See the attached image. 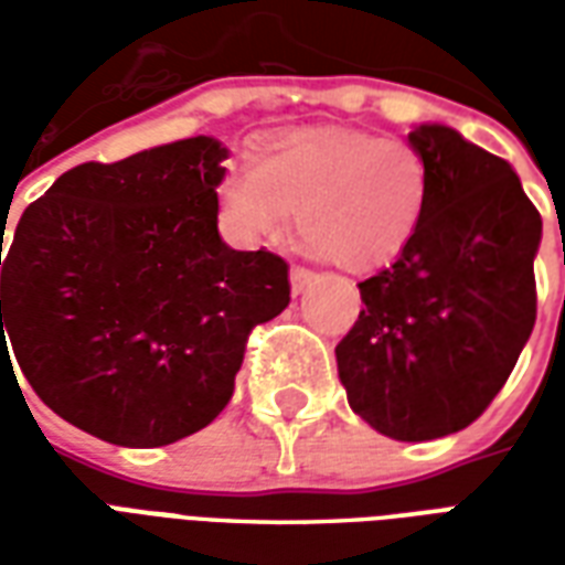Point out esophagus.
Returning <instances> with one entry per match:
<instances>
[{"instance_id": "1", "label": "esophagus", "mask_w": 565, "mask_h": 565, "mask_svg": "<svg viewBox=\"0 0 565 565\" xmlns=\"http://www.w3.org/2000/svg\"><path fill=\"white\" fill-rule=\"evenodd\" d=\"M311 278H315V271L302 269V266H294V269H290V290H294V296L302 294L308 284H311Z\"/></svg>"}]
</instances>
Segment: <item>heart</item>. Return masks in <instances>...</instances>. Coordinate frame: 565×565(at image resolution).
Masks as SVG:
<instances>
[{"label": "heart", "instance_id": "1", "mask_svg": "<svg viewBox=\"0 0 565 565\" xmlns=\"http://www.w3.org/2000/svg\"><path fill=\"white\" fill-rule=\"evenodd\" d=\"M221 211L242 242L294 230L308 254L344 271H375L415 242L429 205L417 145L369 129H281L247 148V172H226Z\"/></svg>", "mask_w": 565, "mask_h": 565}]
</instances>
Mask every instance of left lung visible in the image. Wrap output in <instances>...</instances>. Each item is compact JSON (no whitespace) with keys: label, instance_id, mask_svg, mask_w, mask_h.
<instances>
[{"label":"left lung","instance_id":"obj_1","mask_svg":"<svg viewBox=\"0 0 565 565\" xmlns=\"http://www.w3.org/2000/svg\"><path fill=\"white\" fill-rule=\"evenodd\" d=\"M429 166L415 242L360 287L363 311L335 344L348 403L381 436L460 433L509 381L535 323L542 217L521 178L445 124L408 132Z\"/></svg>","mask_w":565,"mask_h":565}]
</instances>
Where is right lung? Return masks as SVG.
Segmentation results:
<instances>
[{
    "label": "right lung",
    "instance_id": "1",
    "mask_svg": "<svg viewBox=\"0 0 565 565\" xmlns=\"http://www.w3.org/2000/svg\"><path fill=\"white\" fill-rule=\"evenodd\" d=\"M226 157L193 136L75 166L0 254V354L8 334L39 399L84 433L120 448L199 433L233 396L247 332L290 302L281 257L217 233Z\"/></svg>",
    "mask_w": 565,
    "mask_h": 565
}]
</instances>
